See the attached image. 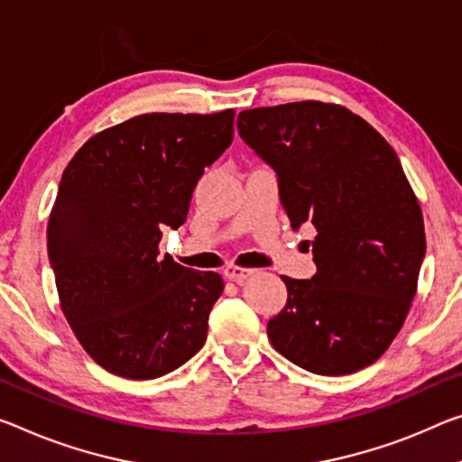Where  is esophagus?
I'll return each mask as SVG.
<instances>
[{"label":"esophagus","instance_id":"obj_1","mask_svg":"<svg viewBox=\"0 0 462 462\" xmlns=\"http://www.w3.org/2000/svg\"><path fill=\"white\" fill-rule=\"evenodd\" d=\"M251 275H253V269H245V267H236V265L224 267V277H226V280H230V282L243 283Z\"/></svg>","mask_w":462,"mask_h":462}]
</instances>
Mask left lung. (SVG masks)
<instances>
[{"mask_svg": "<svg viewBox=\"0 0 462 462\" xmlns=\"http://www.w3.org/2000/svg\"><path fill=\"white\" fill-rule=\"evenodd\" d=\"M238 134L273 168L291 228L312 224L310 280L282 275L267 335L323 376L374 364L405 323L426 254L423 216L399 156L362 116L304 100L238 115Z\"/></svg>", "mask_w": 462, "mask_h": 462, "instance_id": "1", "label": "left lung"}]
</instances>
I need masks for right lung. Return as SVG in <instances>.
Segmentation results:
<instances>
[{
	"label": "right lung",
	"instance_id": "1",
	"mask_svg": "<svg viewBox=\"0 0 462 462\" xmlns=\"http://www.w3.org/2000/svg\"><path fill=\"white\" fill-rule=\"evenodd\" d=\"M234 115H139L88 139L63 171L49 263L71 331L111 374L164 376L203 347L222 277L162 259L158 245L232 143Z\"/></svg>",
	"mask_w": 462,
	"mask_h": 462
}]
</instances>
